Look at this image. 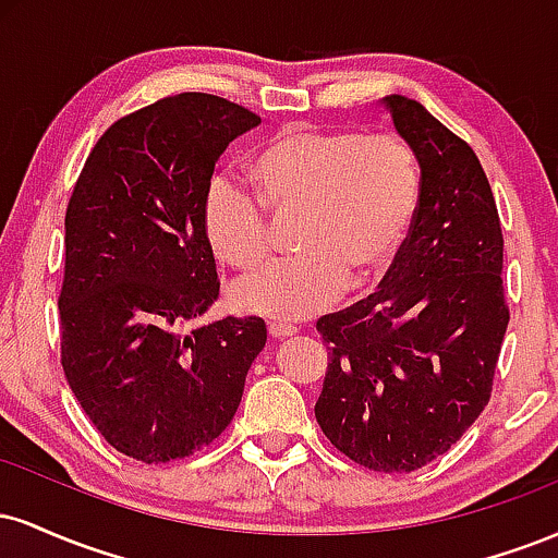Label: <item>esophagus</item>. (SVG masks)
<instances>
[{"mask_svg":"<svg viewBox=\"0 0 558 558\" xmlns=\"http://www.w3.org/2000/svg\"><path fill=\"white\" fill-rule=\"evenodd\" d=\"M267 330H270V336L275 338V341H283V338H291L293 332H296L293 325H286V323H270L267 325Z\"/></svg>","mask_w":558,"mask_h":558,"instance_id":"34e87169","label":"esophagus"}]
</instances>
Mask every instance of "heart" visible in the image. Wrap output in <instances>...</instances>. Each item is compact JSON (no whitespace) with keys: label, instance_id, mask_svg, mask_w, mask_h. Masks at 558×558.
<instances>
[{"label":"heart","instance_id":"1","mask_svg":"<svg viewBox=\"0 0 558 558\" xmlns=\"http://www.w3.org/2000/svg\"><path fill=\"white\" fill-rule=\"evenodd\" d=\"M243 185L217 178L204 198V235L226 267L257 270L270 254V220L296 213V257L275 262L230 291L235 310L304 319L373 283L401 254L422 198V170L399 136L349 128L288 125L248 159Z\"/></svg>","mask_w":558,"mask_h":558}]
</instances>
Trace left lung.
<instances>
[{"mask_svg":"<svg viewBox=\"0 0 558 558\" xmlns=\"http://www.w3.org/2000/svg\"><path fill=\"white\" fill-rule=\"evenodd\" d=\"M383 101L420 159V209L380 288L317 319L330 360L315 417L351 462L414 472L490 401L509 325L504 233L472 146L420 101Z\"/></svg>","mask_w":558,"mask_h":558,"instance_id":"left-lung-1","label":"left lung"}]
</instances>
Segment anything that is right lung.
<instances>
[{"instance_id":"right-lung-1","label":"right lung","mask_w":558,"mask_h":558,"mask_svg":"<svg viewBox=\"0 0 558 558\" xmlns=\"http://www.w3.org/2000/svg\"><path fill=\"white\" fill-rule=\"evenodd\" d=\"M254 125L222 96L159 99L101 133L68 202L62 369L101 438L138 462L213 444L265 349L259 317L198 325L220 296L204 198L217 157Z\"/></svg>"}]
</instances>
